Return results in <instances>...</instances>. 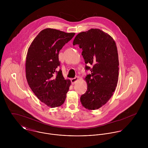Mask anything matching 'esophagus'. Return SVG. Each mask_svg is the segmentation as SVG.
I'll use <instances>...</instances> for the list:
<instances>
[{
	"mask_svg": "<svg viewBox=\"0 0 148 148\" xmlns=\"http://www.w3.org/2000/svg\"><path fill=\"white\" fill-rule=\"evenodd\" d=\"M79 80V77H75V78H72V79H71V82L72 83V84H74L76 81H77Z\"/></svg>",
	"mask_w": 148,
	"mask_h": 148,
	"instance_id": "esophagus-1",
	"label": "esophagus"
}]
</instances>
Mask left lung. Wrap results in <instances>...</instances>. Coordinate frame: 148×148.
<instances>
[{
  "mask_svg": "<svg viewBox=\"0 0 148 148\" xmlns=\"http://www.w3.org/2000/svg\"><path fill=\"white\" fill-rule=\"evenodd\" d=\"M83 49L82 55L90 69L85 80L87 91L82 95L80 101L85 108L96 110L104 106L113 94L119 80V62L117 48L113 39L100 29L92 28L79 33L73 45Z\"/></svg>",
  "mask_w": 148,
  "mask_h": 148,
  "instance_id": "8db88e82",
  "label": "left lung"
}]
</instances>
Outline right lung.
Listing matches in <instances>:
<instances>
[{"label": "right lung", "mask_w": 148, "mask_h": 148, "mask_svg": "<svg viewBox=\"0 0 148 148\" xmlns=\"http://www.w3.org/2000/svg\"><path fill=\"white\" fill-rule=\"evenodd\" d=\"M75 33L53 28L42 30L28 48L25 61V76L29 86L39 100L51 108L63 104L69 86L59 66V53Z\"/></svg>", "instance_id": "obj_1"}]
</instances>
